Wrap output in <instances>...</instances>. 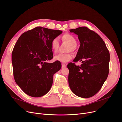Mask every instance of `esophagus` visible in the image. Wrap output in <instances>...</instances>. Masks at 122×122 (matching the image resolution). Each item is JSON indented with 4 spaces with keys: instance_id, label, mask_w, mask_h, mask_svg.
<instances>
[{
    "instance_id": "esophagus-1",
    "label": "esophagus",
    "mask_w": 122,
    "mask_h": 122,
    "mask_svg": "<svg viewBox=\"0 0 122 122\" xmlns=\"http://www.w3.org/2000/svg\"><path fill=\"white\" fill-rule=\"evenodd\" d=\"M61 67L62 68H66V65L65 64H61Z\"/></svg>"
}]
</instances>
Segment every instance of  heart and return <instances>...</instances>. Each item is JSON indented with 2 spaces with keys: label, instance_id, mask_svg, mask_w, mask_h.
Returning <instances> with one entry per match:
<instances>
[{
  "label": "heart",
  "instance_id": "1",
  "mask_svg": "<svg viewBox=\"0 0 122 122\" xmlns=\"http://www.w3.org/2000/svg\"><path fill=\"white\" fill-rule=\"evenodd\" d=\"M62 39L63 41H65L67 42L69 44L67 51H73L75 50L76 49V46L77 45V40L74 36L69 34H66L62 36ZM50 46L53 52H56L59 47L58 39L56 37L53 38L51 40ZM72 57L73 55L70 52L66 53H59L55 55L54 56V60L56 61L63 62V63H66V62L71 60Z\"/></svg>",
  "mask_w": 122,
  "mask_h": 122
}]
</instances>
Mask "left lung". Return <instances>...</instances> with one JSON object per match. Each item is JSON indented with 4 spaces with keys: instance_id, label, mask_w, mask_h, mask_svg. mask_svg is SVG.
<instances>
[{
    "instance_id": "obj_1",
    "label": "left lung",
    "mask_w": 122,
    "mask_h": 122,
    "mask_svg": "<svg viewBox=\"0 0 122 122\" xmlns=\"http://www.w3.org/2000/svg\"><path fill=\"white\" fill-rule=\"evenodd\" d=\"M80 43L74 62L68 64V81L73 93L84 98L93 97L101 89L109 73L110 55L99 35L86 27L70 30ZM81 61L80 66L75 62Z\"/></svg>"
}]
</instances>
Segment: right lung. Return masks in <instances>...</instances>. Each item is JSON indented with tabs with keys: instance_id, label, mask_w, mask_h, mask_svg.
Returning <instances> with one entry per match:
<instances>
[{
	"instance_id": "right-lung-1",
	"label": "right lung",
	"mask_w": 122,
	"mask_h": 122,
	"mask_svg": "<svg viewBox=\"0 0 122 122\" xmlns=\"http://www.w3.org/2000/svg\"><path fill=\"white\" fill-rule=\"evenodd\" d=\"M62 32L36 27L22 34L14 47L12 61L15 80L31 97L46 94L52 85L53 75L61 67L60 61H47L53 57L51 40Z\"/></svg>"
}]
</instances>
